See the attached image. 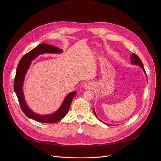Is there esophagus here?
<instances>
[{"instance_id": "34e87169", "label": "esophagus", "mask_w": 161, "mask_h": 161, "mask_svg": "<svg viewBox=\"0 0 161 161\" xmlns=\"http://www.w3.org/2000/svg\"><path fill=\"white\" fill-rule=\"evenodd\" d=\"M84 87L86 89H91L92 87V84L91 82H88V83H86L84 86Z\"/></svg>"}]
</instances>
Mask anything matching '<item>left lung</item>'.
Listing matches in <instances>:
<instances>
[{"mask_svg": "<svg viewBox=\"0 0 161 161\" xmlns=\"http://www.w3.org/2000/svg\"><path fill=\"white\" fill-rule=\"evenodd\" d=\"M130 58H131V63L133 64H136V65L139 66L142 69V70H144V72L146 73L145 69H144V65H143L142 61H141V59H139V58L138 57V56H137L136 54L133 53V54H131V56ZM146 77H147V75H146ZM93 113H94V114L95 115L96 118H97L98 119H99L98 118V117H97V116L96 115V114H95V112L94 110H93ZM99 120H100V119H99ZM107 125H108V124H107Z\"/></svg>", "mask_w": 161, "mask_h": 161, "instance_id": "left-lung-1", "label": "left lung"}]
</instances>
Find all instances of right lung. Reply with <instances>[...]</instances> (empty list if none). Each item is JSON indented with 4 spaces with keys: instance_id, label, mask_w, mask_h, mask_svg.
Here are the masks:
<instances>
[{
    "instance_id": "1",
    "label": "right lung",
    "mask_w": 161,
    "mask_h": 161,
    "mask_svg": "<svg viewBox=\"0 0 161 161\" xmlns=\"http://www.w3.org/2000/svg\"><path fill=\"white\" fill-rule=\"evenodd\" d=\"M62 51V49H59L57 47L45 43L40 44L25 54L20 59L17 66L16 75L14 82V89L17 96L20 108L24 114L35 121L45 123H53L60 121L68 114L71 102L76 95V91L69 93L65 98L61 107L56 112L51 115L45 116L38 115L32 112L28 107L24 98L22 89L23 80L26 72L30 66L31 61H33L39 54L44 53H60Z\"/></svg>"
}]
</instances>
